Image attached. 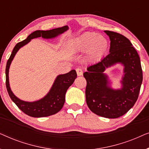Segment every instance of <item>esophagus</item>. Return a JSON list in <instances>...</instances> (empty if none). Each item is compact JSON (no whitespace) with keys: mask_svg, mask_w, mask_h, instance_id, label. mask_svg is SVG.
<instances>
[{"mask_svg":"<svg viewBox=\"0 0 149 149\" xmlns=\"http://www.w3.org/2000/svg\"><path fill=\"white\" fill-rule=\"evenodd\" d=\"M76 72H77V74L78 76H81V75H82L83 74V70L82 69L80 68H77L76 69Z\"/></svg>","mask_w":149,"mask_h":149,"instance_id":"obj_1","label":"esophagus"}]
</instances>
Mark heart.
Wrapping results in <instances>:
<instances>
[{"label": "heart", "instance_id": "obj_1", "mask_svg": "<svg viewBox=\"0 0 149 149\" xmlns=\"http://www.w3.org/2000/svg\"><path fill=\"white\" fill-rule=\"evenodd\" d=\"M72 47L77 52H88V59L94 62L106 54L109 49V42L97 33L88 32L75 38L72 42Z\"/></svg>", "mask_w": 149, "mask_h": 149}]
</instances>
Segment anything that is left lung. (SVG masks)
<instances>
[{"mask_svg": "<svg viewBox=\"0 0 149 149\" xmlns=\"http://www.w3.org/2000/svg\"><path fill=\"white\" fill-rule=\"evenodd\" d=\"M111 40L109 54L100 62L91 65L83 76L87 81L86 102L93 113L115 119L125 115L138 100L142 82L140 57L130 40L116 32L104 31ZM118 62L124 65L121 90L114 91L107 86V76L103 72Z\"/></svg>", "mask_w": 149, "mask_h": 149, "instance_id": "left-lung-1", "label": "left lung"}]
</instances>
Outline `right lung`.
Wrapping results in <instances>:
<instances>
[{"instance_id": "right-lung-1", "label": "right lung", "mask_w": 149, "mask_h": 149, "mask_svg": "<svg viewBox=\"0 0 149 149\" xmlns=\"http://www.w3.org/2000/svg\"><path fill=\"white\" fill-rule=\"evenodd\" d=\"M68 30V26H65L61 28H55L50 30H36L30 34L27 38L16 44L13 48L6 66V87L10 97L17 107L26 115L32 117H43L54 115L62 109L65 102V94L67 89L74 82L77 78V72L74 70L64 74H60L57 77L56 81L46 96L39 100L28 102L17 98L12 92L9 83V69L11 61L16 53L22 47L27 44L32 38L40 37L51 38L56 37L59 34L63 33Z\"/></svg>"}]
</instances>
